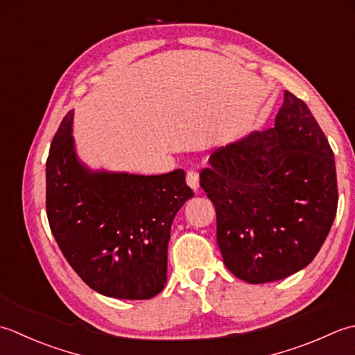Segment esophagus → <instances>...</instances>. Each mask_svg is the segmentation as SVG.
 I'll list each match as a JSON object with an SVG mask.
<instances>
[{
  "mask_svg": "<svg viewBox=\"0 0 355 355\" xmlns=\"http://www.w3.org/2000/svg\"><path fill=\"white\" fill-rule=\"evenodd\" d=\"M187 184L190 185L194 191L199 190V173L190 170L187 173Z\"/></svg>",
  "mask_w": 355,
  "mask_h": 355,
  "instance_id": "1",
  "label": "esophagus"
}]
</instances>
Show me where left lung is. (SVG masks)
<instances>
[{
	"label": "left lung",
	"mask_w": 355,
	"mask_h": 355,
	"mask_svg": "<svg viewBox=\"0 0 355 355\" xmlns=\"http://www.w3.org/2000/svg\"><path fill=\"white\" fill-rule=\"evenodd\" d=\"M200 187L216 207L223 263L248 284L313 262L337 213L334 153L302 99L285 92L276 124L219 148Z\"/></svg>",
	"instance_id": "8db88e82"
}]
</instances>
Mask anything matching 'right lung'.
<instances>
[{"label": "right lung", "instance_id": "right-lung-1", "mask_svg": "<svg viewBox=\"0 0 355 355\" xmlns=\"http://www.w3.org/2000/svg\"><path fill=\"white\" fill-rule=\"evenodd\" d=\"M71 132L73 110L58 128L46 164L47 219L58 247L96 293L155 297L167 282L171 223L194 196L185 171L92 170L78 157Z\"/></svg>", "mask_w": 355, "mask_h": 355}]
</instances>
